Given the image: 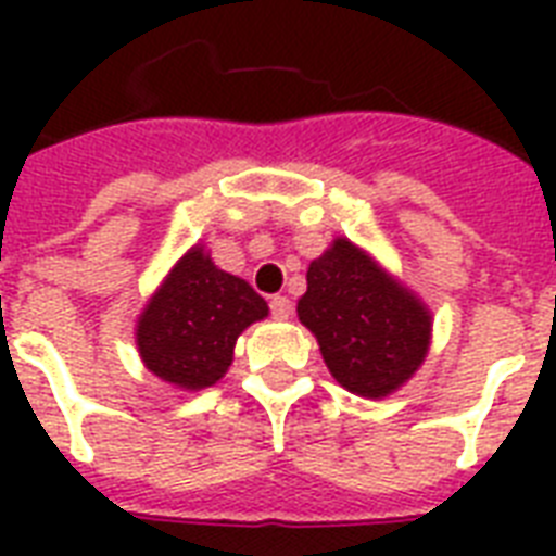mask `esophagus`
<instances>
[{
	"mask_svg": "<svg viewBox=\"0 0 556 556\" xmlns=\"http://www.w3.org/2000/svg\"><path fill=\"white\" fill-rule=\"evenodd\" d=\"M282 303H286V300H282Z\"/></svg>",
	"mask_w": 556,
	"mask_h": 556,
	"instance_id": "esophagus-1",
	"label": "esophagus"
}]
</instances>
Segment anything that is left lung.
Instances as JSON below:
<instances>
[{"mask_svg":"<svg viewBox=\"0 0 556 556\" xmlns=\"http://www.w3.org/2000/svg\"><path fill=\"white\" fill-rule=\"evenodd\" d=\"M268 317V303L192 248L138 320V352L152 375L185 389L213 387L233 361L236 338Z\"/></svg>","mask_w":556,"mask_h":556,"instance_id":"left-lung-1","label":"left lung"}]
</instances>
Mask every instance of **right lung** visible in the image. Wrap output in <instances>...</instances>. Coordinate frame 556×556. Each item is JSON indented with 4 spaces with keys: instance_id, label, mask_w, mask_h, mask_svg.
Listing matches in <instances>:
<instances>
[{
    "instance_id": "add662e5",
    "label": "right lung",
    "mask_w": 556,
    "mask_h": 556,
    "mask_svg": "<svg viewBox=\"0 0 556 556\" xmlns=\"http://www.w3.org/2000/svg\"><path fill=\"white\" fill-rule=\"evenodd\" d=\"M305 282L296 314L349 392L389 395L421 366L430 317L349 239H338L312 262Z\"/></svg>"
}]
</instances>
